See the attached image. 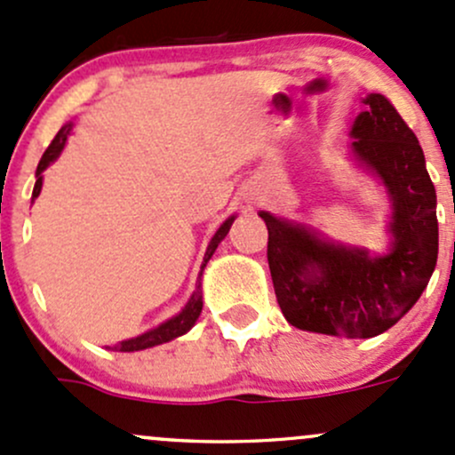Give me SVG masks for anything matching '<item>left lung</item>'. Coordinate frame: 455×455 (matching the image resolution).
Instances as JSON below:
<instances>
[{
  "label": "left lung",
  "instance_id": "8db88e82",
  "mask_svg": "<svg viewBox=\"0 0 455 455\" xmlns=\"http://www.w3.org/2000/svg\"><path fill=\"white\" fill-rule=\"evenodd\" d=\"M364 104L351 128V150L388 189V252L333 243L303 224L259 212L276 300L303 331L379 336L412 309L436 267V189L417 135L381 93L366 95Z\"/></svg>",
  "mask_w": 455,
  "mask_h": 455
}]
</instances>
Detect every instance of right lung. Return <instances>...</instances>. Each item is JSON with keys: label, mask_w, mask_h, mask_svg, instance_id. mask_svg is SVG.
Instances as JSON below:
<instances>
[{"label": "right lung", "mask_w": 455, "mask_h": 455, "mask_svg": "<svg viewBox=\"0 0 455 455\" xmlns=\"http://www.w3.org/2000/svg\"><path fill=\"white\" fill-rule=\"evenodd\" d=\"M71 128H74V122L65 124L63 128H60L59 132H56V137L52 140L50 146H47V150L43 152L41 161H38V167H36V183H35V191H32V198H36L38 194H41V188H43V170H45L47 165L54 164L56 159H59V155L63 152L65 143H67V137H69ZM233 220H235V215H231V218L227 220V222L222 224V227L215 231V235L212 237V242H209L207 246V252H204V261H203V267H200V276H203V270L204 266H207V261L212 259V255L215 252V248H218V243L227 237L228 228H231ZM200 312H203V290H200V279H198V285H196V291L191 294V299L188 300V305L183 307V312L176 314L174 318L165 320L164 324H159L156 329H150V331L141 333V336L137 338H131V340H124L119 344H115V351H124V353H132V351H143V348H150V347H156V344H164V342H170L174 340V338L183 336V333H188L191 327L196 324V320H198Z\"/></svg>", "instance_id": "1"}]
</instances>
